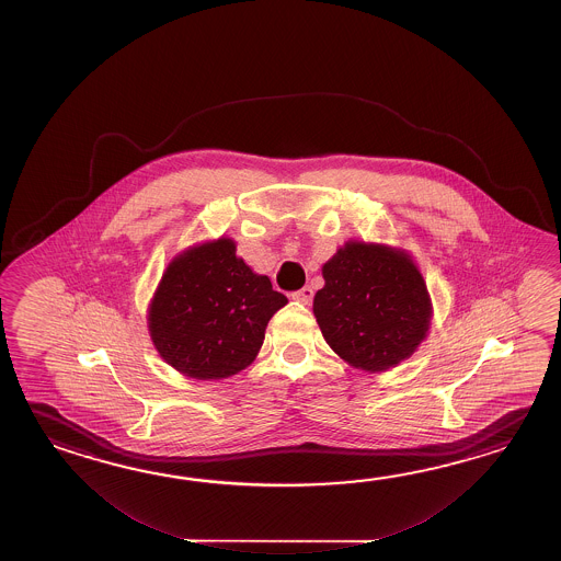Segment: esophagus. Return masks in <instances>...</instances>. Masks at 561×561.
Masks as SVG:
<instances>
[{"mask_svg":"<svg viewBox=\"0 0 561 561\" xmlns=\"http://www.w3.org/2000/svg\"><path fill=\"white\" fill-rule=\"evenodd\" d=\"M312 288L310 286H305V288H300L297 293H293V298L297 300V302H302V305H310V300H312Z\"/></svg>","mask_w":561,"mask_h":561,"instance_id":"esophagus-1","label":"esophagus"}]
</instances>
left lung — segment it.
Masks as SVG:
<instances>
[{
	"instance_id": "1",
	"label": "left lung",
	"mask_w": 561,
	"mask_h": 561,
	"mask_svg": "<svg viewBox=\"0 0 561 561\" xmlns=\"http://www.w3.org/2000/svg\"><path fill=\"white\" fill-rule=\"evenodd\" d=\"M322 278L312 312L324 341L351 367L393 369L427 339L430 290L403 249L348 240L322 264Z\"/></svg>"
}]
</instances>
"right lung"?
<instances>
[{
  "label": "right lung",
  "mask_w": 561,
  "mask_h": 561,
  "mask_svg": "<svg viewBox=\"0 0 561 561\" xmlns=\"http://www.w3.org/2000/svg\"><path fill=\"white\" fill-rule=\"evenodd\" d=\"M286 302L268 276L237 256V242L220 237L170 261L148 307V331L170 367L218 381L251 365L266 324Z\"/></svg>",
  "instance_id": "right-lung-1"
}]
</instances>
